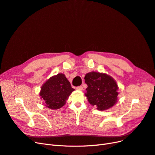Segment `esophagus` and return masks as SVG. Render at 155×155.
Here are the masks:
<instances>
[{
	"instance_id": "esophagus-1",
	"label": "esophagus",
	"mask_w": 155,
	"mask_h": 155,
	"mask_svg": "<svg viewBox=\"0 0 155 155\" xmlns=\"http://www.w3.org/2000/svg\"><path fill=\"white\" fill-rule=\"evenodd\" d=\"M76 89H77V90H78V91H83V87L82 86H79V87H78L76 88Z\"/></svg>"
}]
</instances>
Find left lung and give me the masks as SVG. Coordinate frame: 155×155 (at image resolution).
<instances>
[{
  "label": "left lung",
  "instance_id": "1",
  "mask_svg": "<svg viewBox=\"0 0 155 155\" xmlns=\"http://www.w3.org/2000/svg\"><path fill=\"white\" fill-rule=\"evenodd\" d=\"M87 85L85 94L90 104L103 111L113 107L118 100V86L114 78L105 73L91 72L86 74Z\"/></svg>",
  "mask_w": 155,
  "mask_h": 155
}]
</instances>
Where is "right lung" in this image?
<instances>
[{
  "label": "right lung",
  "mask_w": 155,
  "mask_h": 155,
  "mask_svg": "<svg viewBox=\"0 0 155 155\" xmlns=\"http://www.w3.org/2000/svg\"><path fill=\"white\" fill-rule=\"evenodd\" d=\"M74 89L64 74L50 77L41 86L39 96L46 107L56 110L63 107Z\"/></svg>",
  "instance_id": "obj_1"
}]
</instances>
